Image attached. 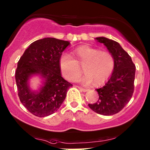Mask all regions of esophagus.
Wrapping results in <instances>:
<instances>
[{
    "mask_svg": "<svg viewBox=\"0 0 150 150\" xmlns=\"http://www.w3.org/2000/svg\"><path fill=\"white\" fill-rule=\"evenodd\" d=\"M78 88H79V89H80L81 91H83V92H86L88 91V90H87L86 88H82V87L78 86Z\"/></svg>",
    "mask_w": 150,
    "mask_h": 150,
    "instance_id": "1",
    "label": "esophagus"
}]
</instances>
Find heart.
Instances as JSON below:
<instances>
[{
    "label": "heart",
    "instance_id": "b5f03b06",
    "mask_svg": "<svg viewBox=\"0 0 150 150\" xmlns=\"http://www.w3.org/2000/svg\"><path fill=\"white\" fill-rule=\"evenodd\" d=\"M75 59L67 53H62L59 58L61 72L67 80L76 81L81 74V66L86 74L79 79L82 83L88 85L94 82L101 85L109 79L113 71L115 61L108 51L81 46L74 51Z\"/></svg>",
    "mask_w": 150,
    "mask_h": 150
}]
</instances>
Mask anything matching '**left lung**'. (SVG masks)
<instances>
[{"instance_id":"8db88e82","label":"left lung","mask_w":150,"mask_h":150,"mask_svg":"<svg viewBox=\"0 0 150 150\" xmlns=\"http://www.w3.org/2000/svg\"><path fill=\"white\" fill-rule=\"evenodd\" d=\"M95 40L102 43L114 56L115 65L111 76L105 85L95 90L99 99L88 106L93 111L103 115L119 112L130 101L134 90L136 66L132 58L118 42L99 37Z\"/></svg>"}]
</instances>
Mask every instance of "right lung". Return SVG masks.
Wrapping results in <instances>:
<instances>
[{"instance_id":"add662e5","label":"right lung","mask_w":150,"mask_h":150,"mask_svg":"<svg viewBox=\"0 0 150 150\" xmlns=\"http://www.w3.org/2000/svg\"><path fill=\"white\" fill-rule=\"evenodd\" d=\"M70 42L53 38L38 40L30 44L17 64L16 83L20 101L27 110L40 117L54 113L65 99L72 85L62 78L59 58ZM40 76L42 85L33 91L30 80Z\"/></svg>"}]
</instances>
